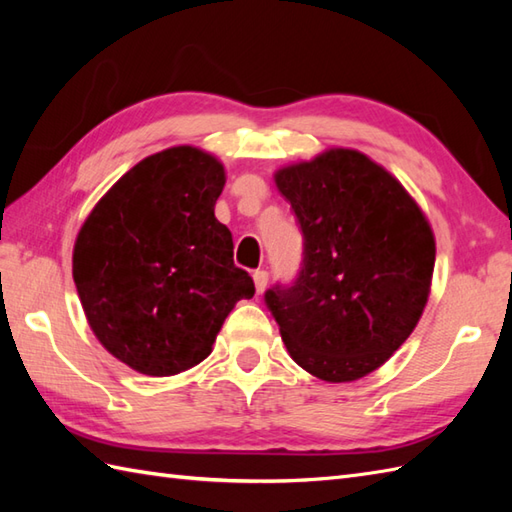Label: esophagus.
Instances as JSON below:
<instances>
[{
    "mask_svg": "<svg viewBox=\"0 0 512 512\" xmlns=\"http://www.w3.org/2000/svg\"><path fill=\"white\" fill-rule=\"evenodd\" d=\"M253 279H255V288H257V292H264V290H266V286H268V270H255Z\"/></svg>",
    "mask_w": 512,
    "mask_h": 512,
    "instance_id": "34e87169",
    "label": "esophagus"
}]
</instances>
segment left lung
<instances>
[{"label":"left lung","mask_w":512,"mask_h":512,"mask_svg":"<svg viewBox=\"0 0 512 512\" xmlns=\"http://www.w3.org/2000/svg\"><path fill=\"white\" fill-rule=\"evenodd\" d=\"M303 237L297 277L264 292L290 356L350 383L383 365L416 328L436 242L402 184L354 149L277 171Z\"/></svg>","instance_id":"1"}]
</instances>
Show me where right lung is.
Here are the masks:
<instances>
[{
    "label": "right lung",
    "instance_id": "obj_1",
    "mask_svg": "<svg viewBox=\"0 0 512 512\" xmlns=\"http://www.w3.org/2000/svg\"><path fill=\"white\" fill-rule=\"evenodd\" d=\"M224 167L195 147L140 160L103 195L74 244L72 275L96 339L140 374L198 365L228 312L255 295L217 222Z\"/></svg>",
    "mask_w": 512,
    "mask_h": 512
}]
</instances>
